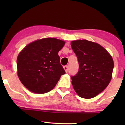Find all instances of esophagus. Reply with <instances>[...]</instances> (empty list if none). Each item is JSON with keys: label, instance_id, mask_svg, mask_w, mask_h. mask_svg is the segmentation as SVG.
<instances>
[{"label": "esophagus", "instance_id": "34e87169", "mask_svg": "<svg viewBox=\"0 0 125 125\" xmlns=\"http://www.w3.org/2000/svg\"><path fill=\"white\" fill-rule=\"evenodd\" d=\"M64 69L65 71L67 73L68 72V69H69V68H68V65H65L64 66Z\"/></svg>", "mask_w": 125, "mask_h": 125}]
</instances>
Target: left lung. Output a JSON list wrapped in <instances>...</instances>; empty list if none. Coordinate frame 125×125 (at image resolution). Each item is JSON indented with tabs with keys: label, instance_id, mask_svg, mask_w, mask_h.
I'll return each instance as SVG.
<instances>
[{
	"label": "left lung",
	"instance_id": "obj_1",
	"mask_svg": "<svg viewBox=\"0 0 125 125\" xmlns=\"http://www.w3.org/2000/svg\"><path fill=\"white\" fill-rule=\"evenodd\" d=\"M71 46L79 64L77 73L71 76L73 88L82 98H93L110 82L113 60L104 48L95 42L78 40L72 42Z\"/></svg>",
	"mask_w": 125,
	"mask_h": 125
}]
</instances>
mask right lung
<instances>
[{
    "label": "right lung",
    "instance_id": "1",
    "mask_svg": "<svg viewBox=\"0 0 125 125\" xmlns=\"http://www.w3.org/2000/svg\"><path fill=\"white\" fill-rule=\"evenodd\" d=\"M64 44L59 39L44 38L29 44L20 52L17 59L18 74L25 88L38 94L54 88L65 73L58 54Z\"/></svg>",
    "mask_w": 125,
    "mask_h": 125
}]
</instances>
